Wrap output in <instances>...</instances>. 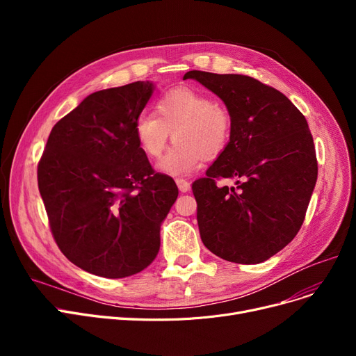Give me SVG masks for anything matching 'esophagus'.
<instances>
[{
    "label": "esophagus",
    "mask_w": 356,
    "mask_h": 356,
    "mask_svg": "<svg viewBox=\"0 0 356 356\" xmlns=\"http://www.w3.org/2000/svg\"><path fill=\"white\" fill-rule=\"evenodd\" d=\"M176 184H177V188H179V191H180L181 193H188V192L191 191V183L183 180V179H177V180H176Z\"/></svg>",
    "instance_id": "obj_1"
}]
</instances>
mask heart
<instances>
[{"mask_svg": "<svg viewBox=\"0 0 356 356\" xmlns=\"http://www.w3.org/2000/svg\"><path fill=\"white\" fill-rule=\"evenodd\" d=\"M229 112L204 93L180 88L156 104V115H141L134 127L143 153L157 159L170 134L175 144L157 163V170L172 177L193 173L202 159L223 153L231 138Z\"/></svg>", "mask_w": 356, "mask_h": 356, "instance_id": "b5f03b06", "label": "heart"}]
</instances>
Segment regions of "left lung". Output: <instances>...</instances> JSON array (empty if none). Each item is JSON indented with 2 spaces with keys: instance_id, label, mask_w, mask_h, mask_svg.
I'll return each instance as SVG.
<instances>
[{
  "instance_id": "1",
  "label": "left lung",
  "mask_w": 356,
  "mask_h": 356,
  "mask_svg": "<svg viewBox=\"0 0 356 356\" xmlns=\"http://www.w3.org/2000/svg\"><path fill=\"white\" fill-rule=\"evenodd\" d=\"M225 104L231 138L193 183L202 242L236 264H259L297 235L317 180L313 137L305 115L282 92L245 74L191 70ZM218 178L236 186L219 188Z\"/></svg>"
}]
</instances>
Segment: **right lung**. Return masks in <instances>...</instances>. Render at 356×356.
<instances>
[{
  "mask_svg": "<svg viewBox=\"0 0 356 356\" xmlns=\"http://www.w3.org/2000/svg\"><path fill=\"white\" fill-rule=\"evenodd\" d=\"M154 88L140 81L93 92L49 136L39 191L56 244L86 273L129 277L159 254L160 227L179 191L154 173L136 138Z\"/></svg>",
  "mask_w": 356,
  "mask_h": 356,
  "instance_id": "add662e5",
  "label": "right lung"
}]
</instances>
